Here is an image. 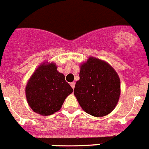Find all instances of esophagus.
Returning a JSON list of instances; mask_svg holds the SVG:
<instances>
[{"instance_id": "esophagus-1", "label": "esophagus", "mask_w": 149, "mask_h": 149, "mask_svg": "<svg viewBox=\"0 0 149 149\" xmlns=\"http://www.w3.org/2000/svg\"><path fill=\"white\" fill-rule=\"evenodd\" d=\"M75 84H76V83H75L74 81H73V82L70 83V86L72 87V88H73V89H74V88H75Z\"/></svg>"}]
</instances>
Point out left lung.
Returning <instances> with one entry per match:
<instances>
[{
	"mask_svg": "<svg viewBox=\"0 0 149 149\" xmlns=\"http://www.w3.org/2000/svg\"><path fill=\"white\" fill-rule=\"evenodd\" d=\"M74 95L86 113L101 117L116 107L120 96V79L109 64L90 57L80 66Z\"/></svg>",
	"mask_w": 149,
	"mask_h": 149,
	"instance_id": "1",
	"label": "left lung"
}]
</instances>
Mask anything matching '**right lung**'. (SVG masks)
I'll return each mask as SVG.
<instances>
[{
	"label": "right lung",
	"mask_w": 149,
	"mask_h": 149,
	"mask_svg": "<svg viewBox=\"0 0 149 149\" xmlns=\"http://www.w3.org/2000/svg\"><path fill=\"white\" fill-rule=\"evenodd\" d=\"M73 88L65 76L57 70L55 63H43L35 70L26 86V97L29 107L42 116L59 111Z\"/></svg>",
	"instance_id": "right-lung-1"
}]
</instances>
